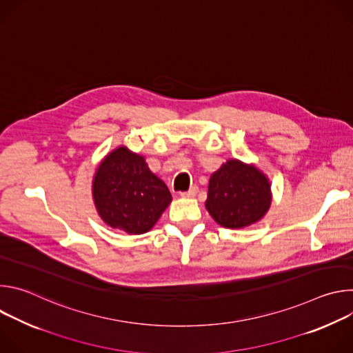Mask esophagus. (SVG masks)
<instances>
[{
  "label": "esophagus",
  "instance_id": "esophagus-1",
  "mask_svg": "<svg viewBox=\"0 0 353 353\" xmlns=\"http://www.w3.org/2000/svg\"><path fill=\"white\" fill-rule=\"evenodd\" d=\"M196 191H198V187H196V185H191L188 191H185V192H181L180 195H181V196H184V198H192V196H195Z\"/></svg>",
  "mask_w": 353,
  "mask_h": 353
}]
</instances>
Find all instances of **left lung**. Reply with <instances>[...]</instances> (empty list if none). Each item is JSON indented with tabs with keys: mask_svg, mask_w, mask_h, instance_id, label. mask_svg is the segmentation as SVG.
I'll return each instance as SVG.
<instances>
[{
	"mask_svg": "<svg viewBox=\"0 0 353 353\" xmlns=\"http://www.w3.org/2000/svg\"><path fill=\"white\" fill-rule=\"evenodd\" d=\"M271 203L270 179L253 163L229 159L211 174L205 208L223 228L243 229L260 222Z\"/></svg>",
	"mask_w": 353,
	"mask_h": 353,
	"instance_id": "left-lung-1",
	"label": "left lung"
}]
</instances>
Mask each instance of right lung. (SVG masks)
Wrapping results in <instances>:
<instances>
[{"mask_svg": "<svg viewBox=\"0 0 353 353\" xmlns=\"http://www.w3.org/2000/svg\"><path fill=\"white\" fill-rule=\"evenodd\" d=\"M92 196L102 221L128 234L149 232L172 203V194L142 155L120 145L99 163Z\"/></svg>", "mask_w": 353, "mask_h": 353, "instance_id": "right-lung-1", "label": "right lung"}]
</instances>
